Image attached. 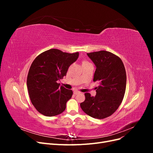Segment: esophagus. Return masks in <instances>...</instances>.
I'll return each mask as SVG.
<instances>
[{
    "label": "esophagus",
    "instance_id": "obj_1",
    "mask_svg": "<svg viewBox=\"0 0 153 153\" xmlns=\"http://www.w3.org/2000/svg\"><path fill=\"white\" fill-rule=\"evenodd\" d=\"M73 93H74V94H79V93H80V91H77V90H75V91H73Z\"/></svg>",
    "mask_w": 153,
    "mask_h": 153
}]
</instances>
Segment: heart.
Here are the masks:
<instances>
[{"mask_svg":"<svg viewBox=\"0 0 153 153\" xmlns=\"http://www.w3.org/2000/svg\"><path fill=\"white\" fill-rule=\"evenodd\" d=\"M87 62L86 61H83V62Z\"/></svg>","mask_w":153,"mask_h":153,"instance_id":"b5f03b06","label":"heart"}]
</instances>
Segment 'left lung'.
<instances>
[{
  "label": "left lung",
  "instance_id": "1",
  "mask_svg": "<svg viewBox=\"0 0 153 153\" xmlns=\"http://www.w3.org/2000/svg\"><path fill=\"white\" fill-rule=\"evenodd\" d=\"M96 66L93 81L99 82L96 94L85 93L80 107L89 116L98 119L108 117L117 110L126 91V73L117 55L101 50L87 53Z\"/></svg>",
  "mask_w": 153,
  "mask_h": 153
}]
</instances>
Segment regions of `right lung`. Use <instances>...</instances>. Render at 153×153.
Here are the masks:
<instances>
[{"label":"right lung","mask_w":153,"mask_h":153,"mask_svg":"<svg viewBox=\"0 0 153 153\" xmlns=\"http://www.w3.org/2000/svg\"><path fill=\"white\" fill-rule=\"evenodd\" d=\"M79 53H69L58 49H50L36 57L27 75V85L31 103L38 112L52 117L63 112L73 91L57 82L66 75Z\"/></svg>","instance_id":"1"}]
</instances>
